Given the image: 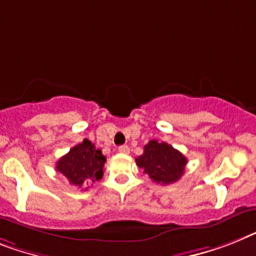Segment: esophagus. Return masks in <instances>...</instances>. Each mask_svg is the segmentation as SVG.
Wrapping results in <instances>:
<instances>
[{
	"label": "esophagus",
	"instance_id": "34e87169",
	"mask_svg": "<svg viewBox=\"0 0 256 256\" xmlns=\"http://www.w3.org/2000/svg\"><path fill=\"white\" fill-rule=\"evenodd\" d=\"M118 150H119L122 154H128L130 153V148L126 146V145H122V146H119Z\"/></svg>",
	"mask_w": 256,
	"mask_h": 256
}]
</instances>
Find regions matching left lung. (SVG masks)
Wrapping results in <instances>:
<instances>
[{"mask_svg": "<svg viewBox=\"0 0 256 256\" xmlns=\"http://www.w3.org/2000/svg\"><path fill=\"white\" fill-rule=\"evenodd\" d=\"M136 164L156 183L171 184L184 174L187 158L168 142L152 140L136 158Z\"/></svg>", "mask_w": 256, "mask_h": 256, "instance_id": "left-lung-1", "label": "left lung"}]
</instances>
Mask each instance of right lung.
<instances>
[{"label": "right lung", "instance_id": "1", "mask_svg": "<svg viewBox=\"0 0 256 256\" xmlns=\"http://www.w3.org/2000/svg\"><path fill=\"white\" fill-rule=\"evenodd\" d=\"M106 157L88 138L73 146L69 153L56 164V170L64 175L72 184L88 190L94 182L102 179Z\"/></svg>", "mask_w": 256, "mask_h": 256}]
</instances>
